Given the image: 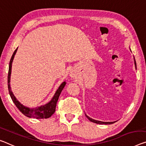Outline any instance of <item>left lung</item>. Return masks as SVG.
I'll return each mask as SVG.
<instances>
[{
    "mask_svg": "<svg viewBox=\"0 0 146 146\" xmlns=\"http://www.w3.org/2000/svg\"><path fill=\"white\" fill-rule=\"evenodd\" d=\"M134 64H135V66H136V60L135 59H134ZM85 115H86V117H87V119L90 121L91 122H93V123H97V124H104V125H110V124H112V123H114V122H103V121H97V120H95L93 119H92L91 117H89V116H87L86 113H85Z\"/></svg>",
    "mask_w": 146,
    "mask_h": 146,
    "instance_id": "1",
    "label": "left lung"
}]
</instances>
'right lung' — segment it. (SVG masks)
<instances>
[{"label": "right lung", "mask_w": 146, "mask_h": 146, "mask_svg": "<svg viewBox=\"0 0 146 146\" xmlns=\"http://www.w3.org/2000/svg\"><path fill=\"white\" fill-rule=\"evenodd\" d=\"M17 48L14 51V52H13L12 57H11L10 64H9V70H8V91H9V93H10V97L12 98V101L13 102V103H14L15 106H16L17 108L19 110V111H21L22 113L24 114L25 115L27 116V117L36 118V119H47V118L50 117L51 116L55 113L57 100L59 99L60 93H61L62 89H63L64 86H65L66 82H64L60 84V86L59 87V88L57 89V91H56L54 96H53V98H51L50 101L48 103H47V104L42 105V106H40L38 107L33 108H30L23 106V104H21V103L17 100V98H15V96L13 94L12 90H11L10 83L11 71H12V62H13V58H14L15 53L17 52Z\"/></svg>", "instance_id": "right-lung-1"}]
</instances>
